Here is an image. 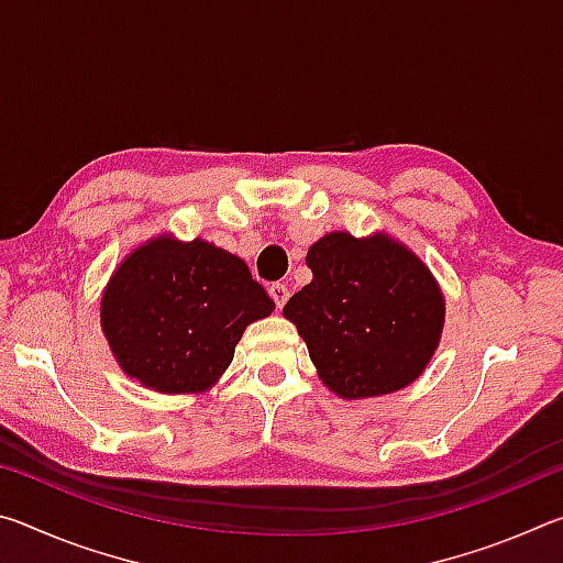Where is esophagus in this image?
I'll return each instance as SVG.
<instances>
[{"label":"esophagus","instance_id":"esophagus-1","mask_svg":"<svg viewBox=\"0 0 563 563\" xmlns=\"http://www.w3.org/2000/svg\"><path fill=\"white\" fill-rule=\"evenodd\" d=\"M268 292H271V298L275 300V305H278V308H283V305L288 302V298H290V292H288V288H285L283 283H273L271 288H268Z\"/></svg>","mask_w":563,"mask_h":563}]
</instances>
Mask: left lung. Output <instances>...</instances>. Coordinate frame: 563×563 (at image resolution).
<instances>
[{"mask_svg":"<svg viewBox=\"0 0 563 563\" xmlns=\"http://www.w3.org/2000/svg\"><path fill=\"white\" fill-rule=\"evenodd\" d=\"M312 280L285 302L332 395H393L424 373L444 330V292L417 253L389 233L322 235Z\"/></svg>","mask_w":563,"mask_h":563,"instance_id":"1","label":"left lung"}]
</instances>
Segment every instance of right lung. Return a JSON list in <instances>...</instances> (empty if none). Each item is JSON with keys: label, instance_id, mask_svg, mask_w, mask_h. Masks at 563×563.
<instances>
[{"label": "right lung", "instance_id": "add662e5", "mask_svg": "<svg viewBox=\"0 0 563 563\" xmlns=\"http://www.w3.org/2000/svg\"><path fill=\"white\" fill-rule=\"evenodd\" d=\"M273 310L238 255L158 233L117 265L99 316L119 367L141 387L201 395L231 365L245 328Z\"/></svg>", "mask_w": 563, "mask_h": 563}]
</instances>
